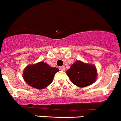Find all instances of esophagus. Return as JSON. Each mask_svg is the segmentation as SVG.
Returning a JSON list of instances; mask_svg holds the SVG:
<instances>
[{"instance_id": "34e87169", "label": "esophagus", "mask_w": 121, "mask_h": 121, "mask_svg": "<svg viewBox=\"0 0 121 121\" xmlns=\"http://www.w3.org/2000/svg\"><path fill=\"white\" fill-rule=\"evenodd\" d=\"M60 70H62V71H65V67H64V66L60 67Z\"/></svg>"}]
</instances>
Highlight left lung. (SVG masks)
Returning a JSON list of instances; mask_svg holds the SVG:
<instances>
[{
  "label": "left lung",
  "instance_id": "obj_1",
  "mask_svg": "<svg viewBox=\"0 0 121 121\" xmlns=\"http://www.w3.org/2000/svg\"><path fill=\"white\" fill-rule=\"evenodd\" d=\"M70 81L79 87H85L92 84L97 77L95 65L76 60L66 71Z\"/></svg>",
  "mask_w": 121,
  "mask_h": 121
}]
</instances>
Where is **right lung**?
I'll return each mask as SVG.
<instances>
[{
	"label": "right lung",
	"mask_w": 121,
	"mask_h": 121,
	"mask_svg": "<svg viewBox=\"0 0 121 121\" xmlns=\"http://www.w3.org/2000/svg\"><path fill=\"white\" fill-rule=\"evenodd\" d=\"M59 71L43 61L28 65L23 71V79L30 86L43 89L52 83L55 74Z\"/></svg>",
	"instance_id": "add662e5"
}]
</instances>
